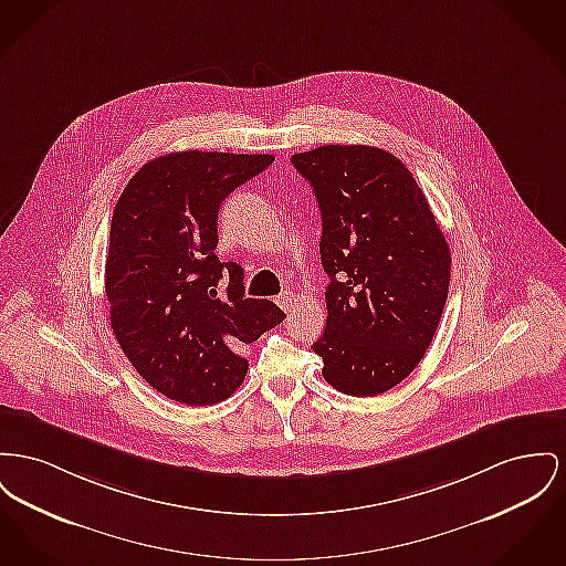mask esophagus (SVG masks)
<instances>
[{
    "label": "esophagus",
    "mask_w": 566,
    "mask_h": 566,
    "mask_svg": "<svg viewBox=\"0 0 566 566\" xmlns=\"http://www.w3.org/2000/svg\"><path fill=\"white\" fill-rule=\"evenodd\" d=\"M277 303H280V307H282L284 312H291V310H293V305H295V301H293V293H291V291H284V293L277 297Z\"/></svg>",
    "instance_id": "obj_1"
}]
</instances>
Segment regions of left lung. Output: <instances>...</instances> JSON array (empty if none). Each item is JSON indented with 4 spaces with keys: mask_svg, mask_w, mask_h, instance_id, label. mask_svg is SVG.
I'll return each instance as SVG.
<instances>
[{
    "mask_svg": "<svg viewBox=\"0 0 566 566\" xmlns=\"http://www.w3.org/2000/svg\"><path fill=\"white\" fill-rule=\"evenodd\" d=\"M291 163L318 200L332 277L327 327L312 350L337 391L380 396L432 344L451 280L447 239L412 172L385 149L323 145Z\"/></svg>",
    "mask_w": 566,
    "mask_h": 566,
    "instance_id": "left-lung-1",
    "label": "left lung"
}]
</instances>
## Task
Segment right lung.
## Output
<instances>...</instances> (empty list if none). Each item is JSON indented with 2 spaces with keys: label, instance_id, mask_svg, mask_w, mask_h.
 Returning a JSON list of instances; mask_svg holds the SVG:
<instances>
[{
  "label": "right lung",
  "instance_id": "right-lung-1",
  "mask_svg": "<svg viewBox=\"0 0 566 566\" xmlns=\"http://www.w3.org/2000/svg\"><path fill=\"white\" fill-rule=\"evenodd\" d=\"M271 163L269 154H167L138 168L115 205L104 275L111 327L168 399L231 398L248 371L241 348L286 316L273 301L245 300L243 266L213 254L222 202ZM224 272L230 289L220 298Z\"/></svg>",
  "mask_w": 566,
  "mask_h": 566
}]
</instances>
